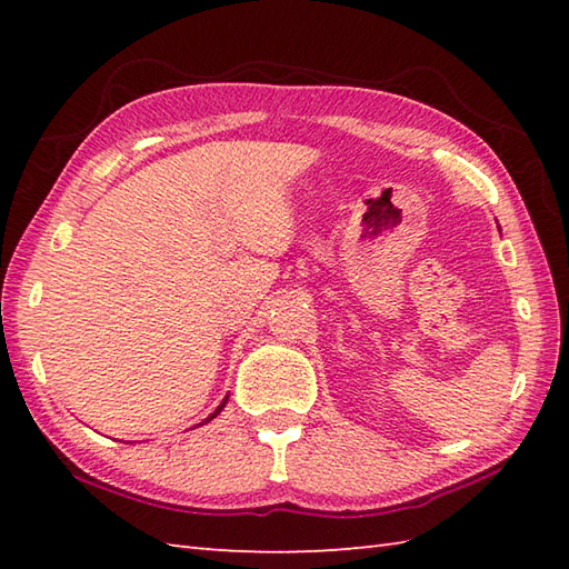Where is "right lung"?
Here are the masks:
<instances>
[{
  "mask_svg": "<svg viewBox=\"0 0 569 569\" xmlns=\"http://www.w3.org/2000/svg\"><path fill=\"white\" fill-rule=\"evenodd\" d=\"M227 398H229V396H224V398H222V403H220V406H217V408H214V413H210V416H208V418H204V420H202V422H198V426H204V422H210V420H212V418H217V416H220V413H222V408H224V406H227Z\"/></svg>",
  "mask_w": 569,
  "mask_h": 569,
  "instance_id": "obj_1",
  "label": "right lung"
}]
</instances>
